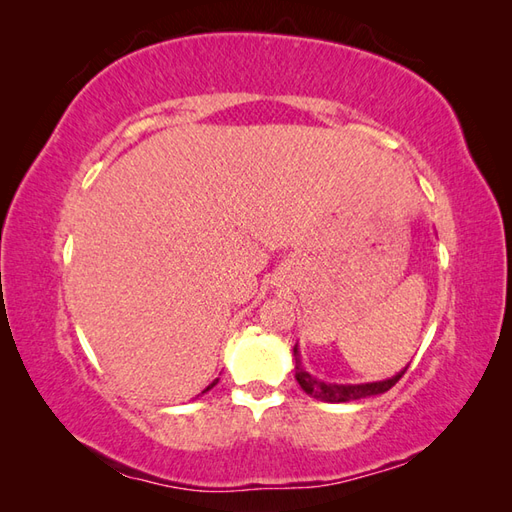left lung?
Here are the masks:
<instances>
[{
    "mask_svg": "<svg viewBox=\"0 0 512 512\" xmlns=\"http://www.w3.org/2000/svg\"><path fill=\"white\" fill-rule=\"evenodd\" d=\"M295 378L297 383L301 385V389L306 391L308 396L323 400V402H352V400H361V398H369V396H378L385 394L391 387H394L398 380L402 378V374L407 372L400 369L396 376H391L387 380H376V383H358V385H339V383H325V380H319L317 376L308 374L306 369L301 365V354H299V345H295Z\"/></svg>",
    "mask_w": 512,
    "mask_h": 512,
    "instance_id": "left-lung-1",
    "label": "left lung"
}]
</instances>
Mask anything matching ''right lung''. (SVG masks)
<instances>
[{
	"mask_svg": "<svg viewBox=\"0 0 512 512\" xmlns=\"http://www.w3.org/2000/svg\"><path fill=\"white\" fill-rule=\"evenodd\" d=\"M215 383H217V380H215ZM215 383H211V385H209V387H206V389H204V391H202V394H206V391H209V389H211V387H213V385H215Z\"/></svg>",
	"mask_w": 512,
	"mask_h": 512,
	"instance_id": "obj_1",
	"label": "right lung"
}]
</instances>
